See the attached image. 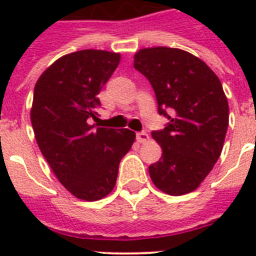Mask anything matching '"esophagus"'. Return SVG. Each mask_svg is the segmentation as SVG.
Returning a JSON list of instances; mask_svg holds the SVG:
<instances>
[{"label": "esophagus", "mask_w": 256, "mask_h": 256, "mask_svg": "<svg viewBox=\"0 0 256 256\" xmlns=\"http://www.w3.org/2000/svg\"><path fill=\"white\" fill-rule=\"evenodd\" d=\"M148 140H150V136H148V132H136V140H138L140 144H146Z\"/></svg>", "instance_id": "obj_1"}]
</instances>
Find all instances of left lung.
Masks as SVG:
<instances>
[{
    "label": "left lung",
    "instance_id": "obj_1",
    "mask_svg": "<svg viewBox=\"0 0 256 256\" xmlns=\"http://www.w3.org/2000/svg\"><path fill=\"white\" fill-rule=\"evenodd\" d=\"M134 68L152 84L158 112L170 120L164 130L152 132L162 156L148 168L150 178L168 195L191 192L222 152L228 128L222 84L202 60L174 48L140 49Z\"/></svg>",
    "mask_w": 256,
    "mask_h": 256
}]
</instances>
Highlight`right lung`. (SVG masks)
I'll return each mask as SVG.
<instances>
[{
  "label": "right lung",
  "instance_id": "add662e5",
  "mask_svg": "<svg viewBox=\"0 0 256 256\" xmlns=\"http://www.w3.org/2000/svg\"><path fill=\"white\" fill-rule=\"evenodd\" d=\"M120 61V53L80 50L58 58L38 78L30 120L34 136L54 175L70 194L98 200L116 186L120 160L136 132L96 128L102 86Z\"/></svg>",
  "mask_w": 256,
  "mask_h": 256
}]
</instances>
